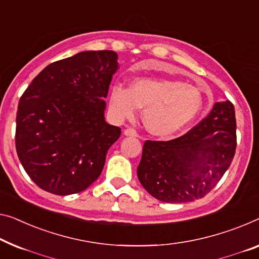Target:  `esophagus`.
<instances>
[{"instance_id": "34e87169", "label": "esophagus", "mask_w": 259, "mask_h": 259, "mask_svg": "<svg viewBox=\"0 0 259 259\" xmlns=\"http://www.w3.org/2000/svg\"><path fill=\"white\" fill-rule=\"evenodd\" d=\"M124 135H125V136L138 137V134H137V131L135 130V129H133V128H128V129H125V130H124Z\"/></svg>"}]
</instances>
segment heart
Segmentation results:
<instances>
[{
    "mask_svg": "<svg viewBox=\"0 0 259 259\" xmlns=\"http://www.w3.org/2000/svg\"><path fill=\"white\" fill-rule=\"evenodd\" d=\"M110 107L118 117L131 118L138 108L149 133L168 136L183 129L195 118L202 107L198 88L177 80L143 78L135 80L130 90L114 86Z\"/></svg>",
    "mask_w": 259,
    "mask_h": 259,
    "instance_id": "1",
    "label": "heart"
}]
</instances>
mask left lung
<instances>
[{"instance_id":"8db88e82","label":"left lung","mask_w":259,"mask_h":259,"mask_svg":"<svg viewBox=\"0 0 259 259\" xmlns=\"http://www.w3.org/2000/svg\"><path fill=\"white\" fill-rule=\"evenodd\" d=\"M236 118L229 100L175 140L145 141L137 176L143 187L163 202L201 199L216 186L236 151Z\"/></svg>"}]
</instances>
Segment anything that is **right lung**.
<instances>
[{"mask_svg":"<svg viewBox=\"0 0 259 259\" xmlns=\"http://www.w3.org/2000/svg\"><path fill=\"white\" fill-rule=\"evenodd\" d=\"M114 51H84L46 66L19 99L16 151L41 190L69 195L101 175L121 135L105 121L103 99L118 68Z\"/></svg>","mask_w":259,"mask_h":259,"instance_id":"obj_1","label":"right lung"}]
</instances>
